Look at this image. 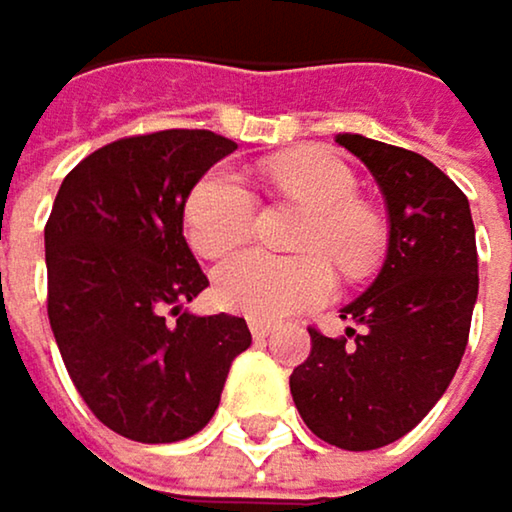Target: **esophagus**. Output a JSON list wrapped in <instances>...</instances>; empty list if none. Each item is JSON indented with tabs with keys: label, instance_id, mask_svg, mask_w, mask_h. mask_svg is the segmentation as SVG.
<instances>
[{
	"label": "esophagus",
	"instance_id": "1",
	"mask_svg": "<svg viewBox=\"0 0 512 512\" xmlns=\"http://www.w3.org/2000/svg\"><path fill=\"white\" fill-rule=\"evenodd\" d=\"M271 331H274V325L271 322H265V319H250V334H253V340H268L271 337Z\"/></svg>",
	"mask_w": 512,
	"mask_h": 512
}]
</instances>
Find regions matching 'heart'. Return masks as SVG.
Returning a JSON list of instances; mask_svg holds the SVG:
<instances>
[{
	"mask_svg": "<svg viewBox=\"0 0 512 512\" xmlns=\"http://www.w3.org/2000/svg\"><path fill=\"white\" fill-rule=\"evenodd\" d=\"M268 178L292 199L313 208V220L301 238L307 250H325L343 271H364L379 244V217L358 202V178L337 154L325 148H301L274 157ZM256 193L232 169L205 172L184 202V229L190 247L217 259L244 244L256 226ZM334 289L331 265L322 253L274 256L244 250L214 271V295L220 307L250 319H283L325 301Z\"/></svg>",
	"mask_w": 512,
	"mask_h": 512,
	"instance_id": "b5f03b06",
	"label": "heart"
}]
</instances>
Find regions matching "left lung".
<instances>
[{
	"label": "left lung",
	"instance_id": "obj_1",
	"mask_svg": "<svg viewBox=\"0 0 512 512\" xmlns=\"http://www.w3.org/2000/svg\"><path fill=\"white\" fill-rule=\"evenodd\" d=\"M387 205V256L373 286L340 310L346 337L310 328V358L289 376L295 408L322 441L376 450L441 399L468 346L477 241L465 193L426 157L340 133Z\"/></svg>",
	"mask_w": 512,
	"mask_h": 512
}]
</instances>
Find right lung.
Masks as SVG:
<instances>
[{"label":"right lung","instance_id":"right-lung-1","mask_svg":"<svg viewBox=\"0 0 512 512\" xmlns=\"http://www.w3.org/2000/svg\"><path fill=\"white\" fill-rule=\"evenodd\" d=\"M238 145L157 130L92 151L62 181L47 250V316L92 414L142 444L196 435L253 337L238 316H196L208 286L184 241V202Z\"/></svg>","mask_w":512,"mask_h":512}]
</instances>
